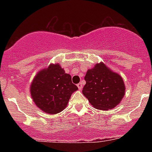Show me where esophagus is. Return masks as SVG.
Listing matches in <instances>:
<instances>
[{"instance_id":"esophagus-1","label":"esophagus","mask_w":152,"mask_h":152,"mask_svg":"<svg viewBox=\"0 0 152 152\" xmlns=\"http://www.w3.org/2000/svg\"><path fill=\"white\" fill-rule=\"evenodd\" d=\"M77 87H78V88L79 89V90H82V83H79L77 85Z\"/></svg>"}]
</instances>
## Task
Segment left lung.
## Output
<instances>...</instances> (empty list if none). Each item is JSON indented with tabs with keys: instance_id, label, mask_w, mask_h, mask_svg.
Segmentation results:
<instances>
[{
	"instance_id": "left-lung-1",
	"label": "left lung",
	"mask_w": 152,
	"mask_h": 152,
	"mask_svg": "<svg viewBox=\"0 0 152 152\" xmlns=\"http://www.w3.org/2000/svg\"><path fill=\"white\" fill-rule=\"evenodd\" d=\"M82 93L96 109L108 110L115 107L125 95L121 76L100 62L89 69L85 76Z\"/></svg>"
}]
</instances>
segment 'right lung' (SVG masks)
Here are the masks:
<instances>
[{"label": "right lung", "mask_w": 152, "mask_h": 152, "mask_svg": "<svg viewBox=\"0 0 152 152\" xmlns=\"http://www.w3.org/2000/svg\"><path fill=\"white\" fill-rule=\"evenodd\" d=\"M78 90L71 76L59 64H50L35 76L30 93L35 104L48 114H56L67 107L70 96Z\"/></svg>", "instance_id": "right-lung-1"}]
</instances>
